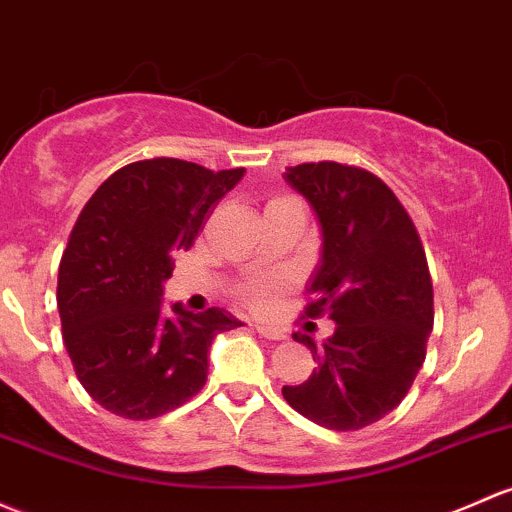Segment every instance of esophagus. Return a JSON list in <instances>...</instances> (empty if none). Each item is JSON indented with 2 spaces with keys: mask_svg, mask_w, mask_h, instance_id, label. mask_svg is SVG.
<instances>
[{
  "mask_svg": "<svg viewBox=\"0 0 512 512\" xmlns=\"http://www.w3.org/2000/svg\"><path fill=\"white\" fill-rule=\"evenodd\" d=\"M255 331L260 333L262 338H270V341H284V338H287V333H284L282 328H277V326L257 324V326H255Z\"/></svg>",
  "mask_w": 512,
  "mask_h": 512,
  "instance_id": "34e87169",
  "label": "esophagus"
}]
</instances>
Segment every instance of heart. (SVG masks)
I'll return each mask as SVG.
<instances>
[{"instance_id": "obj_1", "label": "heart", "mask_w": 512, "mask_h": 512, "mask_svg": "<svg viewBox=\"0 0 512 512\" xmlns=\"http://www.w3.org/2000/svg\"><path fill=\"white\" fill-rule=\"evenodd\" d=\"M274 289H277V284L250 282V284H245V287L240 289V297H242V301H245L247 306H252V309L262 311V309H267V306L272 304Z\"/></svg>"}]
</instances>
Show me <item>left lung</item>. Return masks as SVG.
Instances as JSON below:
<instances>
[{
  "instance_id": "1",
  "label": "left lung",
  "mask_w": 512,
  "mask_h": 512,
  "mask_svg": "<svg viewBox=\"0 0 512 512\" xmlns=\"http://www.w3.org/2000/svg\"><path fill=\"white\" fill-rule=\"evenodd\" d=\"M287 184L321 225V265L306 319L328 314L336 331L321 348L294 333L319 368L282 395L299 414L353 432L395 410L417 378L434 326L427 255L405 206L385 181L338 161L289 166Z\"/></svg>"
}]
</instances>
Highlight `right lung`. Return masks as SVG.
Here are the masks:
<instances>
[{
  "mask_svg": "<svg viewBox=\"0 0 512 512\" xmlns=\"http://www.w3.org/2000/svg\"><path fill=\"white\" fill-rule=\"evenodd\" d=\"M242 174L134 161L102 181L75 220L58 267L63 343L85 392L117 417L154 419L191 400L206 385L213 338L242 326L218 306L161 314L174 255Z\"/></svg>",
  "mask_w": 512,
  "mask_h": 512,
  "instance_id": "right-lung-1",
  "label": "right lung"
}]
</instances>
